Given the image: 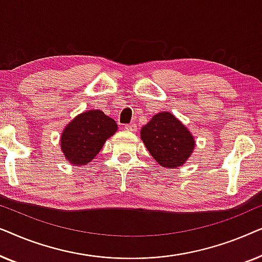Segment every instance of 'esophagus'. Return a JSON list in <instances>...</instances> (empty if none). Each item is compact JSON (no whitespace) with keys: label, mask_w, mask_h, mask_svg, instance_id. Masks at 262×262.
<instances>
[{"label":"esophagus","mask_w":262,"mask_h":262,"mask_svg":"<svg viewBox=\"0 0 262 262\" xmlns=\"http://www.w3.org/2000/svg\"><path fill=\"white\" fill-rule=\"evenodd\" d=\"M124 128H125V130H127V131H136V130H137V125H136L135 123L126 124L124 126Z\"/></svg>","instance_id":"34e87169"}]
</instances>
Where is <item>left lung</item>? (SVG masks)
Listing matches in <instances>:
<instances>
[{
	"label": "left lung",
	"mask_w": 262,
	"mask_h": 262,
	"mask_svg": "<svg viewBox=\"0 0 262 262\" xmlns=\"http://www.w3.org/2000/svg\"><path fill=\"white\" fill-rule=\"evenodd\" d=\"M141 138L151 156L164 168L180 167L194 149V138L173 114L161 112L141 130Z\"/></svg>",
	"instance_id": "1"
}]
</instances>
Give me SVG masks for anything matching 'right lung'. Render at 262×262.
<instances>
[{
  "instance_id": "1",
  "label": "right lung",
  "mask_w": 262,
  "mask_h": 262,
  "mask_svg": "<svg viewBox=\"0 0 262 262\" xmlns=\"http://www.w3.org/2000/svg\"><path fill=\"white\" fill-rule=\"evenodd\" d=\"M116 131L117 123L112 118L102 111H88L77 116L64 128L60 148L69 162L76 166L87 164Z\"/></svg>"
}]
</instances>
